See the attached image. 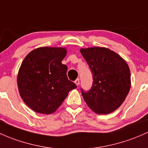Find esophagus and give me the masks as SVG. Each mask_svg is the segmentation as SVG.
Masks as SVG:
<instances>
[{
  "label": "esophagus",
  "mask_w": 148,
  "mask_h": 148,
  "mask_svg": "<svg viewBox=\"0 0 148 148\" xmlns=\"http://www.w3.org/2000/svg\"><path fill=\"white\" fill-rule=\"evenodd\" d=\"M75 83L76 85H78L80 84V79L77 78L75 80Z\"/></svg>",
  "instance_id": "34e87169"
}]
</instances>
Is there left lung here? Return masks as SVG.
Wrapping results in <instances>:
<instances>
[{
  "mask_svg": "<svg viewBox=\"0 0 148 148\" xmlns=\"http://www.w3.org/2000/svg\"><path fill=\"white\" fill-rule=\"evenodd\" d=\"M93 77L88 92L81 89L85 103L97 114H108L118 109L130 89V71L125 60L106 48H81Z\"/></svg>",
  "mask_w": 148,
  "mask_h": 148,
  "instance_id": "8db88e82",
  "label": "left lung"
}]
</instances>
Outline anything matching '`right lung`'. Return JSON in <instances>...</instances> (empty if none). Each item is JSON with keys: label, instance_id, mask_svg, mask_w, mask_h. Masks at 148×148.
<instances>
[{"label": "right lung", "instance_id": "obj_1", "mask_svg": "<svg viewBox=\"0 0 148 148\" xmlns=\"http://www.w3.org/2000/svg\"><path fill=\"white\" fill-rule=\"evenodd\" d=\"M65 48L41 47L28 53L20 67L17 83L24 103L36 112H56L68 92L77 88L62 64Z\"/></svg>", "mask_w": 148, "mask_h": 148}]
</instances>
